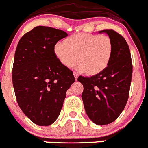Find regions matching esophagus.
Segmentation results:
<instances>
[{"label": "esophagus", "mask_w": 148, "mask_h": 148, "mask_svg": "<svg viewBox=\"0 0 148 148\" xmlns=\"http://www.w3.org/2000/svg\"><path fill=\"white\" fill-rule=\"evenodd\" d=\"M74 78H75V80H77V78H78V74L76 72H74Z\"/></svg>", "instance_id": "esophagus-1"}]
</instances>
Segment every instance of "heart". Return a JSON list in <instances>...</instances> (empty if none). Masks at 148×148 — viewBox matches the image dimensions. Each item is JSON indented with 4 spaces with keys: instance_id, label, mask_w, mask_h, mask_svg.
<instances>
[{
    "instance_id": "1",
    "label": "heart",
    "mask_w": 148,
    "mask_h": 148,
    "mask_svg": "<svg viewBox=\"0 0 148 148\" xmlns=\"http://www.w3.org/2000/svg\"><path fill=\"white\" fill-rule=\"evenodd\" d=\"M58 60L64 66L71 68L77 60L75 69L79 72L95 75L109 64L113 45L106 35L80 33L70 36L64 42L58 41L54 47Z\"/></svg>"
}]
</instances>
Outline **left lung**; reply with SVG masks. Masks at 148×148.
<instances>
[{"instance_id": "8db88e82", "label": "left lung", "mask_w": 148, "mask_h": 148, "mask_svg": "<svg viewBox=\"0 0 148 148\" xmlns=\"http://www.w3.org/2000/svg\"><path fill=\"white\" fill-rule=\"evenodd\" d=\"M106 33L113 45L109 64L102 72L90 77L79 76L83 85L82 99L88 116L99 125H108L119 117L127 104L132 78L130 49L121 34L112 29Z\"/></svg>"}]
</instances>
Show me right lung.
I'll return each instance as SVG.
<instances>
[{
	"instance_id": "1",
	"label": "right lung",
	"mask_w": 148,
	"mask_h": 148,
	"mask_svg": "<svg viewBox=\"0 0 148 148\" xmlns=\"http://www.w3.org/2000/svg\"><path fill=\"white\" fill-rule=\"evenodd\" d=\"M64 31L39 26L23 36L16 48L12 82L18 106L32 122L48 126L60 114L72 71L58 60L54 47Z\"/></svg>"
}]
</instances>
